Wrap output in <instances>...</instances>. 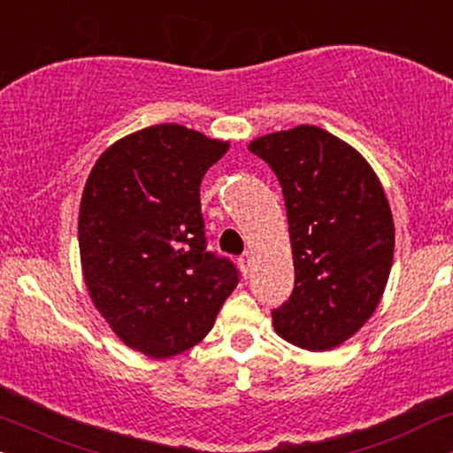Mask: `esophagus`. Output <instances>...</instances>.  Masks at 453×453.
Here are the masks:
<instances>
[{"mask_svg":"<svg viewBox=\"0 0 453 453\" xmlns=\"http://www.w3.org/2000/svg\"><path fill=\"white\" fill-rule=\"evenodd\" d=\"M240 269H242L244 275H250L252 273V263H255V258H252L250 252H244L242 257H240Z\"/></svg>","mask_w":453,"mask_h":453,"instance_id":"1","label":"esophagus"}]
</instances>
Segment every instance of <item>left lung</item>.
<instances>
[{"label":"left lung","instance_id":"left-lung-1","mask_svg":"<svg viewBox=\"0 0 453 453\" xmlns=\"http://www.w3.org/2000/svg\"><path fill=\"white\" fill-rule=\"evenodd\" d=\"M249 150L281 184L296 273L273 327L298 348L334 349L369 321L388 286L395 230L383 186L357 149L317 126L258 136Z\"/></svg>","mask_w":453,"mask_h":453}]
</instances>
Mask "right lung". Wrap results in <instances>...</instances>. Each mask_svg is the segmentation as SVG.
<instances>
[{"label": "right lung", "mask_w": 453, "mask_h": 453, "mask_svg": "<svg viewBox=\"0 0 453 453\" xmlns=\"http://www.w3.org/2000/svg\"><path fill=\"white\" fill-rule=\"evenodd\" d=\"M227 149L186 126H149L104 150L84 184L88 296L113 334L150 358L196 346L238 286L234 263L207 252L201 215V182Z\"/></svg>", "instance_id": "right-lung-1"}]
</instances>
